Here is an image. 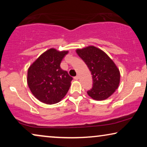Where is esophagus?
Masks as SVG:
<instances>
[{
    "instance_id": "obj_1",
    "label": "esophagus",
    "mask_w": 147,
    "mask_h": 147,
    "mask_svg": "<svg viewBox=\"0 0 147 147\" xmlns=\"http://www.w3.org/2000/svg\"><path fill=\"white\" fill-rule=\"evenodd\" d=\"M78 79H79V76H75V77H74V80H78Z\"/></svg>"
}]
</instances>
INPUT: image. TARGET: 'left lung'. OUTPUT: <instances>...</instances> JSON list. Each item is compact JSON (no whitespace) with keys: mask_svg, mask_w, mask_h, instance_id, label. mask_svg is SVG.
Instances as JSON below:
<instances>
[{"mask_svg":"<svg viewBox=\"0 0 147 147\" xmlns=\"http://www.w3.org/2000/svg\"><path fill=\"white\" fill-rule=\"evenodd\" d=\"M76 53L91 71L93 86L87 93L92 99L104 100L109 98L118 88L120 71L109 56L94 46L78 49Z\"/></svg>","mask_w":147,"mask_h":147,"instance_id":"1","label":"left lung"}]
</instances>
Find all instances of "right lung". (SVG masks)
<instances>
[{
	"label": "right lung",
	"mask_w": 147,
	"mask_h": 147,
	"mask_svg": "<svg viewBox=\"0 0 147 147\" xmlns=\"http://www.w3.org/2000/svg\"><path fill=\"white\" fill-rule=\"evenodd\" d=\"M68 51H59L51 48L42 53L28 69V86L40 102L56 104L67 93L73 78L60 67Z\"/></svg>",
	"instance_id": "add662e5"
}]
</instances>
